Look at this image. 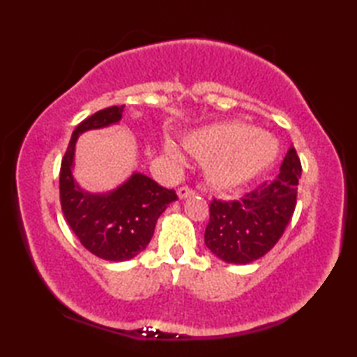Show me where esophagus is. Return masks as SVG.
Wrapping results in <instances>:
<instances>
[{
    "mask_svg": "<svg viewBox=\"0 0 357 357\" xmlns=\"http://www.w3.org/2000/svg\"><path fill=\"white\" fill-rule=\"evenodd\" d=\"M195 195V192L192 190L190 187H187V185H184V187H181V188H178V196H179V199H185V198H190V196H193Z\"/></svg>",
    "mask_w": 357,
    "mask_h": 357,
    "instance_id": "34e87169",
    "label": "esophagus"
}]
</instances>
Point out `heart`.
Masks as SVG:
<instances>
[{
	"label": "heart",
	"mask_w": 357,
	"mask_h": 357,
	"mask_svg": "<svg viewBox=\"0 0 357 357\" xmlns=\"http://www.w3.org/2000/svg\"><path fill=\"white\" fill-rule=\"evenodd\" d=\"M185 147L207 164V176L218 187L233 188L248 183L275 161L278 144L267 133L229 123L211 126L192 133ZM165 153L173 162L181 164L184 156L172 142L165 144Z\"/></svg>",
	"instance_id": "obj_1"
}]
</instances>
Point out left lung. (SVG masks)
<instances>
[{
    "mask_svg": "<svg viewBox=\"0 0 357 357\" xmlns=\"http://www.w3.org/2000/svg\"><path fill=\"white\" fill-rule=\"evenodd\" d=\"M301 161L293 147L279 174L236 201L210 202L206 245L229 264H250L267 255L282 236L296 207Z\"/></svg>",
    "mask_w": 357,
    "mask_h": 357,
    "instance_id": "left-lung-1",
    "label": "left lung"
}]
</instances>
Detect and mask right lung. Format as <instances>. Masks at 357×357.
I'll return each instance as SVG.
<instances>
[{
	"instance_id": "1",
	"label": "right lung",
	"mask_w": 357,
	"mask_h": 357,
	"mask_svg": "<svg viewBox=\"0 0 357 357\" xmlns=\"http://www.w3.org/2000/svg\"><path fill=\"white\" fill-rule=\"evenodd\" d=\"M124 107L113 105L78 124L59 172V199L67 224L90 253L112 262L128 261L146 250L158 218L170 202L178 199L174 190L161 187L139 172L109 193L86 192L73 179L78 136L119 123Z\"/></svg>"
}]
</instances>
